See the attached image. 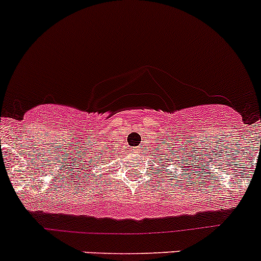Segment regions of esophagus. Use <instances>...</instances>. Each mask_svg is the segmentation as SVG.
<instances>
[{"mask_svg":"<svg viewBox=\"0 0 261 261\" xmlns=\"http://www.w3.org/2000/svg\"><path fill=\"white\" fill-rule=\"evenodd\" d=\"M139 149H140V147H134V151H139Z\"/></svg>","mask_w":261,"mask_h":261,"instance_id":"34e87169","label":"esophagus"}]
</instances>
